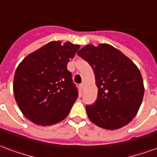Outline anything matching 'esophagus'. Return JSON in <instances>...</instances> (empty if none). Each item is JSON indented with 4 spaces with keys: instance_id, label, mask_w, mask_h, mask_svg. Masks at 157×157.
I'll use <instances>...</instances> for the list:
<instances>
[{
    "instance_id": "esophagus-1",
    "label": "esophagus",
    "mask_w": 157,
    "mask_h": 157,
    "mask_svg": "<svg viewBox=\"0 0 157 157\" xmlns=\"http://www.w3.org/2000/svg\"><path fill=\"white\" fill-rule=\"evenodd\" d=\"M80 87L82 89V91H84V89H85V84L84 83H82L81 85H80Z\"/></svg>"
}]
</instances>
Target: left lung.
I'll use <instances>...</instances> for the list:
<instances>
[{
	"instance_id": "obj_1",
	"label": "left lung",
	"mask_w": 157,
	"mask_h": 157,
	"mask_svg": "<svg viewBox=\"0 0 157 157\" xmlns=\"http://www.w3.org/2000/svg\"><path fill=\"white\" fill-rule=\"evenodd\" d=\"M77 55L92 66L98 89L95 103L86 106L89 119L110 130L128 124L137 114L145 92L138 67L108 44L86 45Z\"/></svg>"
}]
</instances>
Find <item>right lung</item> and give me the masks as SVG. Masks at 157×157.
Segmentation results:
<instances>
[{
	"label": "right lung",
	"mask_w": 157,
	"mask_h": 157,
	"mask_svg": "<svg viewBox=\"0 0 157 157\" xmlns=\"http://www.w3.org/2000/svg\"><path fill=\"white\" fill-rule=\"evenodd\" d=\"M80 48L71 42L51 41L22 59L16 70L13 92L29 120L48 126L64 120L78 97L67 64Z\"/></svg>",
	"instance_id": "1"
}]
</instances>
